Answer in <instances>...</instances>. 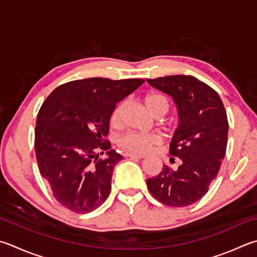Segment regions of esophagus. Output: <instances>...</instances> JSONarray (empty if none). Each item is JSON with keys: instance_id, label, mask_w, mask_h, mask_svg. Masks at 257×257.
<instances>
[{"instance_id": "1", "label": "esophagus", "mask_w": 257, "mask_h": 257, "mask_svg": "<svg viewBox=\"0 0 257 257\" xmlns=\"http://www.w3.org/2000/svg\"><path fill=\"white\" fill-rule=\"evenodd\" d=\"M124 156L133 157V158H145L146 157L145 155H142V154H136V153H125Z\"/></svg>"}]
</instances>
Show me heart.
Segmentation results:
<instances>
[{"label": "heart", "instance_id": "1", "mask_svg": "<svg viewBox=\"0 0 257 257\" xmlns=\"http://www.w3.org/2000/svg\"><path fill=\"white\" fill-rule=\"evenodd\" d=\"M144 104L152 115L157 111H167V101L162 94L158 93H149L144 97ZM123 111V103H119L113 109L111 113V124L118 125L121 121V115ZM161 143V138L154 134H138V133H128L123 135L119 139V144L130 152L136 153H147L152 149L153 146Z\"/></svg>", "mask_w": 257, "mask_h": 257}]
</instances>
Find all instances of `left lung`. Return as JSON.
I'll use <instances>...</instances> for the list:
<instances>
[{
	"mask_svg": "<svg viewBox=\"0 0 257 257\" xmlns=\"http://www.w3.org/2000/svg\"><path fill=\"white\" fill-rule=\"evenodd\" d=\"M173 99L179 125L170 144L172 156L182 161L177 170L163 165L161 173L147 179L154 198L170 207L199 201L216 179L226 154L228 120L218 93L190 75L147 80Z\"/></svg>",
	"mask_w": 257,
	"mask_h": 257,
	"instance_id": "left-lung-1",
	"label": "left lung"
}]
</instances>
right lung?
Returning a JSON list of instances; mask_svg holds the SVG:
<instances>
[{"mask_svg":"<svg viewBox=\"0 0 257 257\" xmlns=\"http://www.w3.org/2000/svg\"><path fill=\"white\" fill-rule=\"evenodd\" d=\"M144 82L103 77L72 81L56 87L41 105L35 130L37 162L65 208L87 213L108 199L113 169L122 158L103 143L111 113ZM100 150L107 151L105 159L98 158Z\"/></svg>","mask_w":257,"mask_h":257,"instance_id":"obj_1","label":"right lung"}]
</instances>
